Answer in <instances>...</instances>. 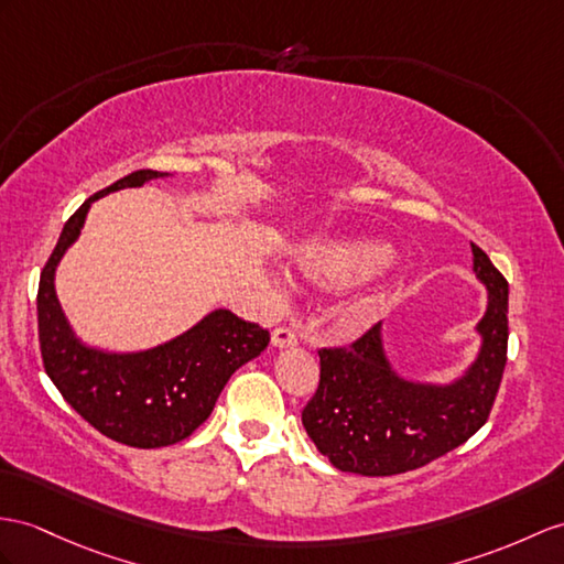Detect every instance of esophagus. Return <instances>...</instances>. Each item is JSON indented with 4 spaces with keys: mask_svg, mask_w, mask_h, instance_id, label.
<instances>
[{
    "mask_svg": "<svg viewBox=\"0 0 564 564\" xmlns=\"http://www.w3.org/2000/svg\"><path fill=\"white\" fill-rule=\"evenodd\" d=\"M299 345V335L292 327H274L272 329V347L284 349V347H296Z\"/></svg>",
    "mask_w": 564,
    "mask_h": 564,
    "instance_id": "esophagus-1",
    "label": "esophagus"
}]
</instances>
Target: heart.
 <instances>
[{"instance_id": "b5f03b06", "label": "heart", "mask_w": 564, "mask_h": 564, "mask_svg": "<svg viewBox=\"0 0 564 564\" xmlns=\"http://www.w3.org/2000/svg\"><path fill=\"white\" fill-rule=\"evenodd\" d=\"M390 249L378 241H333L315 246L304 258V272L323 290H354L388 265Z\"/></svg>"}]
</instances>
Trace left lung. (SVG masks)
Listing matches in <instances>:
<instances>
[{"label":"left lung","instance_id":"obj_1","mask_svg":"<svg viewBox=\"0 0 564 564\" xmlns=\"http://www.w3.org/2000/svg\"><path fill=\"white\" fill-rule=\"evenodd\" d=\"M474 272L488 306L478 321L480 349L447 386L402 378L382 347V323L349 347L321 349V382L301 421L339 471L394 476L459 447L488 421L507 364V280L471 243Z\"/></svg>","mask_w":564,"mask_h":564}]
</instances>
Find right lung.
I'll list each match as a JSON object with an SVG mask.
<instances>
[{
    "label": "right lung",
    "mask_w": 564,
    "mask_h": 564,
    "mask_svg": "<svg viewBox=\"0 0 564 564\" xmlns=\"http://www.w3.org/2000/svg\"><path fill=\"white\" fill-rule=\"evenodd\" d=\"M160 176L167 174L139 170L80 205L66 219L37 286V335L45 373L93 429L141 449L167 447L194 433L210 416L231 373L256 359L270 341L268 329L227 308L208 313L184 335L145 351H102L74 335L54 292L62 256L78 239L95 200Z\"/></svg>",
    "instance_id": "1"
}]
</instances>
